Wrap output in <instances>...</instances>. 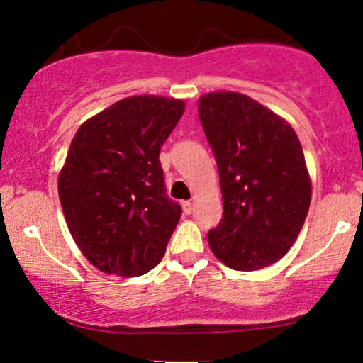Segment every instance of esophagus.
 Instances as JSON below:
<instances>
[{"instance_id":"1","label":"esophagus","mask_w":363,"mask_h":363,"mask_svg":"<svg viewBox=\"0 0 363 363\" xmlns=\"http://www.w3.org/2000/svg\"><path fill=\"white\" fill-rule=\"evenodd\" d=\"M182 210H184L186 215H191V213H193V210H194L193 203H191V201H184V203H182Z\"/></svg>"}]
</instances>
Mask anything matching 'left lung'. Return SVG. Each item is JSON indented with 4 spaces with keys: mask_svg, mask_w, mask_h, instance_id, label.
Masks as SVG:
<instances>
[{
    "mask_svg": "<svg viewBox=\"0 0 363 363\" xmlns=\"http://www.w3.org/2000/svg\"><path fill=\"white\" fill-rule=\"evenodd\" d=\"M223 198L222 222L208 232L216 259L256 272L281 259L297 240L311 205V177L297 133L239 91L198 101Z\"/></svg>",
    "mask_w": 363,
    "mask_h": 363,
    "instance_id": "obj_1",
    "label": "left lung"
}]
</instances>
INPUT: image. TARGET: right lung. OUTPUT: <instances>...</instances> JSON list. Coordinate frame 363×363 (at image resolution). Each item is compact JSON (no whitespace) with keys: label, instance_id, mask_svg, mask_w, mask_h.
Returning a JSON list of instances; mask_svg holds the SVG:
<instances>
[{"label":"right lung","instance_id":"right-lung-1","mask_svg":"<svg viewBox=\"0 0 363 363\" xmlns=\"http://www.w3.org/2000/svg\"><path fill=\"white\" fill-rule=\"evenodd\" d=\"M184 101L135 95L86 119L57 177L74 244L101 272L148 273L181 218L165 194L160 148L184 114Z\"/></svg>","mask_w":363,"mask_h":363}]
</instances>
